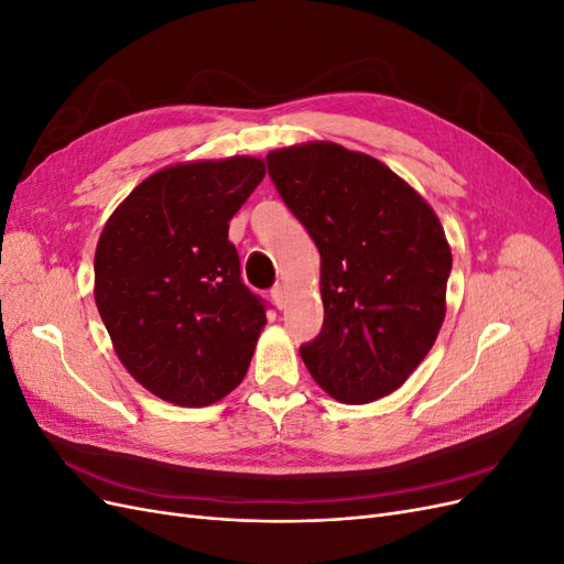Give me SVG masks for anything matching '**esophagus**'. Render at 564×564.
<instances>
[{"mask_svg": "<svg viewBox=\"0 0 564 564\" xmlns=\"http://www.w3.org/2000/svg\"><path fill=\"white\" fill-rule=\"evenodd\" d=\"M270 296H272V301L278 303V308H284V305H286V296H289L286 284H275V286H272Z\"/></svg>", "mask_w": 564, "mask_h": 564, "instance_id": "obj_1", "label": "esophagus"}]
</instances>
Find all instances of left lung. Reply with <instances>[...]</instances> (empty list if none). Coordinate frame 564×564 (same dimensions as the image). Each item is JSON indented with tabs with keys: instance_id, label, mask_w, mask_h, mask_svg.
Masks as SVG:
<instances>
[{
	"instance_id": "left-lung-1",
	"label": "left lung",
	"mask_w": 564,
	"mask_h": 564,
	"mask_svg": "<svg viewBox=\"0 0 564 564\" xmlns=\"http://www.w3.org/2000/svg\"><path fill=\"white\" fill-rule=\"evenodd\" d=\"M265 162L319 251L324 324L301 346L305 367L334 400L390 395L445 322L452 249L440 218L383 162L338 143L280 148Z\"/></svg>"
}]
</instances>
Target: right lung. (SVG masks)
<instances>
[{
    "label": "right lung",
    "mask_w": 564,
    "mask_h": 564,
    "mask_svg": "<svg viewBox=\"0 0 564 564\" xmlns=\"http://www.w3.org/2000/svg\"><path fill=\"white\" fill-rule=\"evenodd\" d=\"M265 176L259 158L166 166L100 232L94 296L119 360L172 404L207 406L242 383L265 303L240 278L230 218Z\"/></svg>",
    "instance_id": "add662e5"
}]
</instances>
